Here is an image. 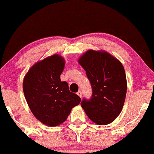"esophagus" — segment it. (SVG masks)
<instances>
[{
  "label": "esophagus",
  "mask_w": 154,
  "mask_h": 154,
  "mask_svg": "<svg viewBox=\"0 0 154 154\" xmlns=\"http://www.w3.org/2000/svg\"><path fill=\"white\" fill-rule=\"evenodd\" d=\"M77 94L81 98V96H82V92H81V91H79L77 92Z\"/></svg>",
  "instance_id": "obj_1"
}]
</instances>
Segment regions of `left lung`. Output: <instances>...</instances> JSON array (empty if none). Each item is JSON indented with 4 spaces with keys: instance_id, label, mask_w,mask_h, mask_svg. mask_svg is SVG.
<instances>
[{
    "instance_id": "left-lung-1",
    "label": "left lung",
    "mask_w": 154,
    "mask_h": 154,
    "mask_svg": "<svg viewBox=\"0 0 154 154\" xmlns=\"http://www.w3.org/2000/svg\"><path fill=\"white\" fill-rule=\"evenodd\" d=\"M92 88L90 99L83 98L81 107L98 125L111 123L120 114L126 95L127 83L121 63L106 52L89 50L80 58Z\"/></svg>"
}]
</instances>
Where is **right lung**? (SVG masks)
<instances>
[{
	"mask_svg": "<svg viewBox=\"0 0 154 154\" xmlns=\"http://www.w3.org/2000/svg\"><path fill=\"white\" fill-rule=\"evenodd\" d=\"M65 61L58 55L38 62L28 71L23 80V93L33 114L49 126L64 122L81 98L69 91L60 75Z\"/></svg>",
	"mask_w": 154,
	"mask_h": 154,
	"instance_id": "1",
	"label": "right lung"
}]
</instances>
